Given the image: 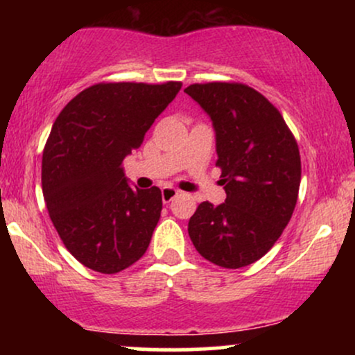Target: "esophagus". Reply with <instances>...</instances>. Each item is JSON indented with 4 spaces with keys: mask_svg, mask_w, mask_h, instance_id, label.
<instances>
[{
    "mask_svg": "<svg viewBox=\"0 0 355 355\" xmlns=\"http://www.w3.org/2000/svg\"><path fill=\"white\" fill-rule=\"evenodd\" d=\"M177 195L178 190L173 189V187H164V189H162V200H164V203H170Z\"/></svg>",
    "mask_w": 355,
    "mask_h": 355,
    "instance_id": "esophagus-1",
    "label": "esophagus"
}]
</instances>
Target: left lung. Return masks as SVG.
<instances>
[{"instance_id": "obj_1", "label": "left lung", "mask_w": 355, "mask_h": 355, "mask_svg": "<svg viewBox=\"0 0 355 355\" xmlns=\"http://www.w3.org/2000/svg\"><path fill=\"white\" fill-rule=\"evenodd\" d=\"M187 95L210 116L225 203L202 202L189 235L203 259L225 268L254 263L274 247L294 214L299 146L266 96L242 83L190 85Z\"/></svg>"}]
</instances>
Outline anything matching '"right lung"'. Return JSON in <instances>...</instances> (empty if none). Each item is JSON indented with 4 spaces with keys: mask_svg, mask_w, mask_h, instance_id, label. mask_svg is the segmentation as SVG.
<instances>
[{
    "mask_svg": "<svg viewBox=\"0 0 355 355\" xmlns=\"http://www.w3.org/2000/svg\"><path fill=\"white\" fill-rule=\"evenodd\" d=\"M180 88V81L93 85L53 123L43 152V197L64 247L85 267L116 274L148 248L162 191L132 189L121 164Z\"/></svg>",
    "mask_w": 355,
    "mask_h": 355,
    "instance_id": "obj_1",
    "label": "right lung"
}]
</instances>
